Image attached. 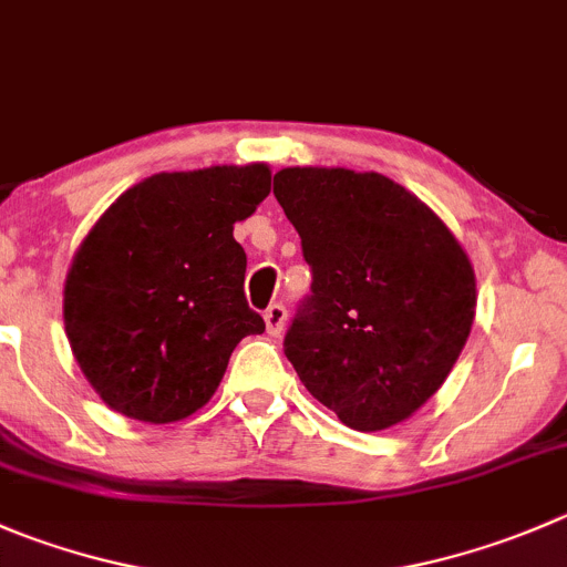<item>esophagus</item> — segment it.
Masks as SVG:
<instances>
[{"label": "esophagus", "instance_id": "esophagus-1", "mask_svg": "<svg viewBox=\"0 0 567 567\" xmlns=\"http://www.w3.org/2000/svg\"><path fill=\"white\" fill-rule=\"evenodd\" d=\"M262 318H266L268 334H274V338H277V334L285 329V321H288V310H285V305H271Z\"/></svg>", "mask_w": 567, "mask_h": 567}]
</instances>
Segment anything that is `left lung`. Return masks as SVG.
<instances>
[{"mask_svg":"<svg viewBox=\"0 0 567 567\" xmlns=\"http://www.w3.org/2000/svg\"><path fill=\"white\" fill-rule=\"evenodd\" d=\"M274 196L312 271L285 357L346 426L390 430L437 393L468 340V255L430 207L382 174L282 168Z\"/></svg>","mask_w":567,"mask_h":567,"instance_id":"8db88e82","label":"left lung"}]
</instances>
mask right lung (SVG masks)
Listing matches in <instances>:
<instances>
[{
    "label": "right lung",
    "instance_id": "obj_1",
    "mask_svg": "<svg viewBox=\"0 0 567 567\" xmlns=\"http://www.w3.org/2000/svg\"><path fill=\"white\" fill-rule=\"evenodd\" d=\"M268 190L266 163L155 174L93 224L65 277L63 318L104 404L150 423L194 415L235 346L266 332L233 229Z\"/></svg>",
    "mask_w": 567,
    "mask_h": 567
}]
</instances>
